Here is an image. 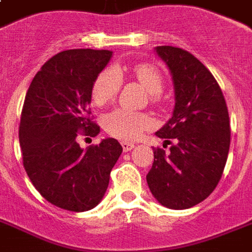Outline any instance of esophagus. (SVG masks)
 I'll use <instances>...</instances> for the list:
<instances>
[{
	"mask_svg": "<svg viewBox=\"0 0 252 252\" xmlns=\"http://www.w3.org/2000/svg\"><path fill=\"white\" fill-rule=\"evenodd\" d=\"M122 147H123V151H124V152H129V151H132V149H133V148H134V144L126 143V141H123Z\"/></svg>",
	"mask_w": 252,
	"mask_h": 252,
	"instance_id": "1",
	"label": "esophagus"
}]
</instances>
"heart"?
<instances>
[{
  "instance_id": "b5f03b06",
  "label": "heart",
  "mask_w": 252,
  "mask_h": 252,
  "mask_svg": "<svg viewBox=\"0 0 252 252\" xmlns=\"http://www.w3.org/2000/svg\"><path fill=\"white\" fill-rule=\"evenodd\" d=\"M123 70L120 67H108L96 76L92 86V100L97 105H104L115 99L122 86ZM130 76L137 80L145 91L151 96L153 103L158 101L160 94L164 87V79L156 67L140 63L130 70ZM153 123L151 118L140 112L128 109H113L103 118V126L113 137L120 140H136L145 132L151 129Z\"/></svg>"
}]
</instances>
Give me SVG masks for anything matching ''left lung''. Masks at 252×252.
I'll list each match as a JSON object with an SVG mask.
<instances>
[{
    "mask_svg": "<svg viewBox=\"0 0 252 252\" xmlns=\"http://www.w3.org/2000/svg\"><path fill=\"white\" fill-rule=\"evenodd\" d=\"M155 51L174 87L172 118L156 136L174 144L169 153L155 149L147 182L162 206L184 210L206 199L222 177L230 149L227 105L214 76L194 55L173 46Z\"/></svg>",
    "mask_w": 252,
    "mask_h": 252,
    "instance_id": "1",
    "label": "left lung"
}]
</instances>
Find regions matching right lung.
<instances>
[{"mask_svg":"<svg viewBox=\"0 0 252 252\" xmlns=\"http://www.w3.org/2000/svg\"><path fill=\"white\" fill-rule=\"evenodd\" d=\"M112 58L109 50L75 49L54 55L34 76L25 97L19 145L25 170L46 201L70 211L91 210L108 188L122 155L116 139L82 149L78 132L95 137L88 118L92 86Z\"/></svg>","mask_w":252,"mask_h":252,"instance_id":"1","label":"right lung"}]
</instances>
